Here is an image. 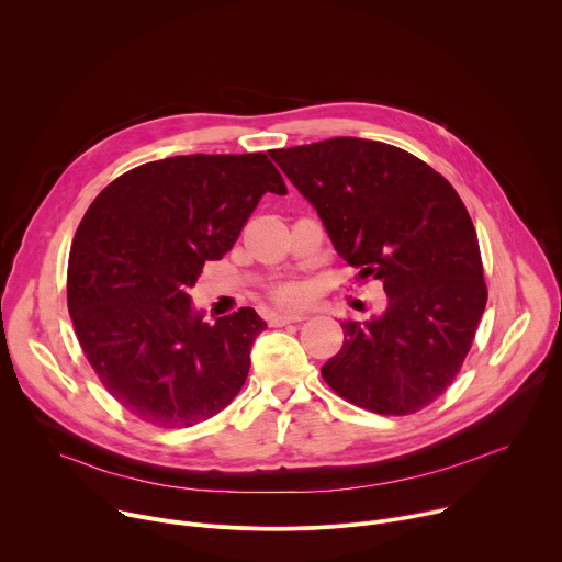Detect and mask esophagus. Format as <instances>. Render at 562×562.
Returning a JSON list of instances; mask_svg holds the SVG:
<instances>
[{"label": "esophagus", "mask_w": 562, "mask_h": 562, "mask_svg": "<svg viewBox=\"0 0 562 562\" xmlns=\"http://www.w3.org/2000/svg\"><path fill=\"white\" fill-rule=\"evenodd\" d=\"M300 319H304L302 315H271L269 317V325L271 327H284V325H291V323H300Z\"/></svg>", "instance_id": "34e87169"}]
</instances>
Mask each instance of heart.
I'll use <instances>...</instances> for the list:
<instances>
[{"label":"heart","mask_w":562,"mask_h":562,"mask_svg":"<svg viewBox=\"0 0 562 562\" xmlns=\"http://www.w3.org/2000/svg\"><path fill=\"white\" fill-rule=\"evenodd\" d=\"M269 297L282 308H293V306H300L306 300V289L297 282H284V284L271 289Z\"/></svg>","instance_id":"b5f03b06"}]
</instances>
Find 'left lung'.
Returning a JSON list of instances; mask_svg holds the SVG:
<instances>
[{
	"instance_id": "left-lung-1",
	"label": "left lung",
	"mask_w": 562,
	"mask_h": 562,
	"mask_svg": "<svg viewBox=\"0 0 562 562\" xmlns=\"http://www.w3.org/2000/svg\"><path fill=\"white\" fill-rule=\"evenodd\" d=\"M271 157L315 206L338 256L360 280H380L389 297L371 323L345 319L325 382L382 416L429 407L456 380L487 304L460 195L423 159L384 142L331 137Z\"/></svg>"
}]
</instances>
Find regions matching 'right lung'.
Wrapping results in <instances>:
<instances>
[{
  "mask_svg": "<svg viewBox=\"0 0 562 562\" xmlns=\"http://www.w3.org/2000/svg\"><path fill=\"white\" fill-rule=\"evenodd\" d=\"M265 193H286L265 153L178 155L113 180L79 222L68 313L100 382L135 418L193 427L243 389L267 323L245 306L209 325L189 289Z\"/></svg>",
  "mask_w": 562,
  "mask_h": 562,
  "instance_id": "add662e5",
  "label": "right lung"
}]
</instances>
